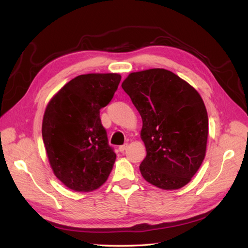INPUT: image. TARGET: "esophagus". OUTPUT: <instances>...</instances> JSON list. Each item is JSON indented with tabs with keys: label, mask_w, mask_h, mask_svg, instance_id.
<instances>
[{
	"label": "esophagus",
	"mask_w": 248,
	"mask_h": 248,
	"mask_svg": "<svg viewBox=\"0 0 248 248\" xmlns=\"http://www.w3.org/2000/svg\"><path fill=\"white\" fill-rule=\"evenodd\" d=\"M127 147H128V144H124V145H121V146H119V151L120 152H124L125 149H127Z\"/></svg>",
	"instance_id": "1"
}]
</instances>
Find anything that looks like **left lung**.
I'll list each match as a JSON object with an SVG mask.
<instances>
[{"label":"left lung","mask_w":248,"mask_h":248,"mask_svg":"<svg viewBox=\"0 0 248 248\" xmlns=\"http://www.w3.org/2000/svg\"><path fill=\"white\" fill-rule=\"evenodd\" d=\"M143 119L147 155L140 165L146 181L177 189L191 181L204 159L209 120L200 94L165 69L133 72L123 82Z\"/></svg>","instance_id":"left-lung-1"}]
</instances>
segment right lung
<instances>
[{
  "mask_svg": "<svg viewBox=\"0 0 248 248\" xmlns=\"http://www.w3.org/2000/svg\"><path fill=\"white\" fill-rule=\"evenodd\" d=\"M121 77L89 73L68 82L51 99L43 120V140L54 175L77 192L101 186L116 154L108 145L100 108L109 103Z\"/></svg>",
  "mask_w": 248,
  "mask_h": 248,
  "instance_id": "1",
  "label": "right lung"
}]
</instances>
